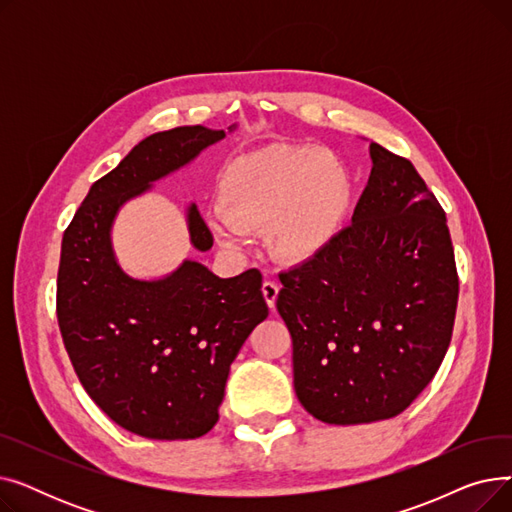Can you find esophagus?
<instances>
[{
	"instance_id": "esophagus-1",
	"label": "esophagus",
	"mask_w": 512,
	"mask_h": 512,
	"mask_svg": "<svg viewBox=\"0 0 512 512\" xmlns=\"http://www.w3.org/2000/svg\"><path fill=\"white\" fill-rule=\"evenodd\" d=\"M263 297H265V303L270 305V309L276 307V299H278V292H280V284L276 280H263Z\"/></svg>"
}]
</instances>
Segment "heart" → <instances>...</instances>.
<instances>
[{"mask_svg": "<svg viewBox=\"0 0 512 512\" xmlns=\"http://www.w3.org/2000/svg\"><path fill=\"white\" fill-rule=\"evenodd\" d=\"M209 222L222 245L242 247L265 228V245L307 261L342 232L355 199L346 161L319 147L270 145L232 159L220 176Z\"/></svg>", "mask_w": 512, "mask_h": 512, "instance_id": "heart-1", "label": "heart"}]
</instances>
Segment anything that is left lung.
<instances>
[{
	"instance_id": "left-lung-1",
	"label": "left lung",
	"mask_w": 512,
	"mask_h": 512,
	"mask_svg": "<svg viewBox=\"0 0 512 512\" xmlns=\"http://www.w3.org/2000/svg\"><path fill=\"white\" fill-rule=\"evenodd\" d=\"M373 168L346 226L280 274L294 392L315 419L396 417L434 380L459 301L446 213L409 159L369 145Z\"/></svg>"
}]
</instances>
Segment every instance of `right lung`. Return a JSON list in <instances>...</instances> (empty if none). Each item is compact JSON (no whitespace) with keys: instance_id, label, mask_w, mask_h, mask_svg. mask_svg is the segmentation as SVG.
<instances>
[{"instance_id":"right-lung-1","label":"right lung","mask_w":512,"mask_h":512,"mask_svg":"<svg viewBox=\"0 0 512 512\" xmlns=\"http://www.w3.org/2000/svg\"><path fill=\"white\" fill-rule=\"evenodd\" d=\"M224 137L205 126L151 134L91 186L62 238L58 324L72 367L107 417L149 440H193L218 423L230 365L270 311L259 270L220 278L184 259L159 280L128 276L112 226L126 201ZM186 222L193 247L211 249L195 203Z\"/></svg>"}]
</instances>
